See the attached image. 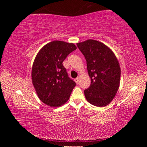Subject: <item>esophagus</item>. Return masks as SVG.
Segmentation results:
<instances>
[{
    "instance_id": "esophagus-1",
    "label": "esophagus",
    "mask_w": 147,
    "mask_h": 147,
    "mask_svg": "<svg viewBox=\"0 0 147 147\" xmlns=\"http://www.w3.org/2000/svg\"><path fill=\"white\" fill-rule=\"evenodd\" d=\"M75 82L76 83H78V82H79V78H75Z\"/></svg>"
}]
</instances>
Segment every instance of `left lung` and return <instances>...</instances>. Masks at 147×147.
Instances as JSON below:
<instances>
[{
	"label": "left lung",
	"mask_w": 147,
	"mask_h": 147,
	"mask_svg": "<svg viewBox=\"0 0 147 147\" xmlns=\"http://www.w3.org/2000/svg\"><path fill=\"white\" fill-rule=\"evenodd\" d=\"M85 56L91 85L85 90L90 104L104 107L110 104L119 87L121 68L114 52L107 45L95 40L77 43Z\"/></svg>",
	"instance_id": "8db88e82"
}]
</instances>
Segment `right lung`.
I'll use <instances>...</instances> for the list:
<instances>
[{"label": "right lung", "instance_id": "right-lung-1", "mask_svg": "<svg viewBox=\"0 0 147 147\" xmlns=\"http://www.w3.org/2000/svg\"><path fill=\"white\" fill-rule=\"evenodd\" d=\"M76 49L74 43L54 40L43 46L34 60L33 86L40 100L50 107L64 104L76 86L62 64L67 56Z\"/></svg>", "mask_w": 147, "mask_h": 147}]
</instances>
